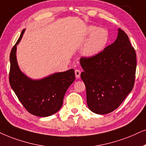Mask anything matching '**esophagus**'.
<instances>
[{
    "label": "esophagus",
    "instance_id": "1",
    "mask_svg": "<svg viewBox=\"0 0 146 146\" xmlns=\"http://www.w3.org/2000/svg\"><path fill=\"white\" fill-rule=\"evenodd\" d=\"M75 77L76 78H79L80 77V74H81V71H79V69H76L75 71Z\"/></svg>",
    "mask_w": 146,
    "mask_h": 146
}]
</instances>
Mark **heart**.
Segmentation results:
<instances>
[{
  "instance_id": "b5f03b06",
  "label": "heart",
  "mask_w": 146,
  "mask_h": 146,
  "mask_svg": "<svg viewBox=\"0 0 146 146\" xmlns=\"http://www.w3.org/2000/svg\"><path fill=\"white\" fill-rule=\"evenodd\" d=\"M86 34L90 38L83 49V54L86 56H94L99 54L109 42V33L106 29L90 25L87 28Z\"/></svg>"
}]
</instances>
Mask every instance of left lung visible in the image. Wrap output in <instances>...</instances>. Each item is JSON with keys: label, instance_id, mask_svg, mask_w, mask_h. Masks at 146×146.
<instances>
[{"label": "left lung", "instance_id": "left-lung-1", "mask_svg": "<svg viewBox=\"0 0 146 146\" xmlns=\"http://www.w3.org/2000/svg\"><path fill=\"white\" fill-rule=\"evenodd\" d=\"M81 78L86 89L87 104L94 113L117 109L134 86L137 60L134 48L124 31L117 40L94 56L80 59Z\"/></svg>", "mask_w": 146, "mask_h": 146}]
</instances>
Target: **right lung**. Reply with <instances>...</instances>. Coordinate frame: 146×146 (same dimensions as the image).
I'll return each mask as SVG.
<instances>
[{"label":"right lung","instance_id":"add662e5","mask_svg":"<svg viewBox=\"0 0 146 146\" xmlns=\"http://www.w3.org/2000/svg\"><path fill=\"white\" fill-rule=\"evenodd\" d=\"M24 31L23 29L11 51L9 83L19 100L29 113L37 117H48L61 108L66 91L75 79V71L71 69L40 80L28 78L20 71L16 58L17 45Z\"/></svg>","mask_w":146,"mask_h":146}]
</instances>
